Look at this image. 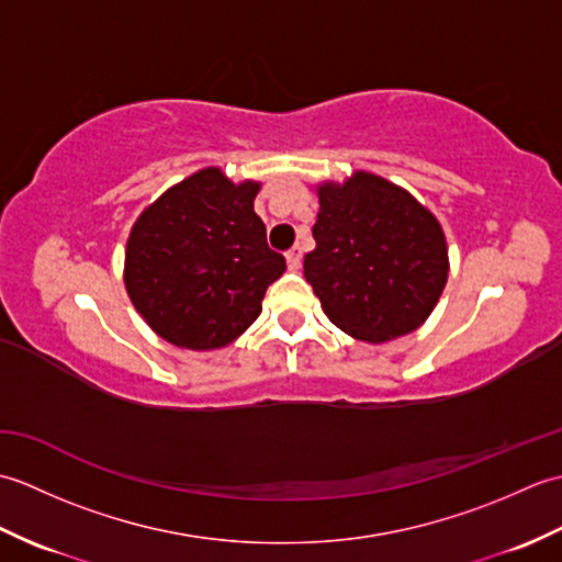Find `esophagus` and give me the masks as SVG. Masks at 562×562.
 <instances>
[{
    "label": "esophagus",
    "instance_id": "1",
    "mask_svg": "<svg viewBox=\"0 0 562 562\" xmlns=\"http://www.w3.org/2000/svg\"><path fill=\"white\" fill-rule=\"evenodd\" d=\"M288 268L290 270H300L302 268V248L294 246L292 250H288Z\"/></svg>",
    "mask_w": 562,
    "mask_h": 562
}]
</instances>
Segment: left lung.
<instances>
[{
	"label": "left lung",
	"instance_id": "1",
	"mask_svg": "<svg viewBox=\"0 0 562 562\" xmlns=\"http://www.w3.org/2000/svg\"><path fill=\"white\" fill-rule=\"evenodd\" d=\"M316 195V248L304 258V278L330 324L372 345L420 328L449 278L439 220L369 171L318 183Z\"/></svg>",
	"mask_w": 562,
	"mask_h": 562
}]
</instances>
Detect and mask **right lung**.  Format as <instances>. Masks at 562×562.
Instances as JSON below:
<instances>
[{"instance_id":"obj_1","label":"right lung","mask_w":562,"mask_h":562,"mask_svg":"<svg viewBox=\"0 0 562 562\" xmlns=\"http://www.w3.org/2000/svg\"><path fill=\"white\" fill-rule=\"evenodd\" d=\"M258 181L207 166L142 210L127 236L123 282L145 324L186 350L234 342L284 272L254 210Z\"/></svg>"}]
</instances>
